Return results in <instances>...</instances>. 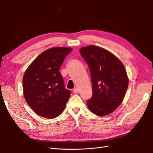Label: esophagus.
I'll list each match as a JSON object with an SVG mask.
<instances>
[{"label": "esophagus", "mask_w": 153, "mask_h": 153, "mask_svg": "<svg viewBox=\"0 0 153 153\" xmlns=\"http://www.w3.org/2000/svg\"><path fill=\"white\" fill-rule=\"evenodd\" d=\"M73 92L75 94H77V93H78V88H75V89H73Z\"/></svg>", "instance_id": "1"}]
</instances>
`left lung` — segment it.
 Listing matches in <instances>:
<instances>
[{
  "label": "left lung",
  "instance_id": "left-lung-1",
  "mask_svg": "<svg viewBox=\"0 0 153 153\" xmlns=\"http://www.w3.org/2000/svg\"><path fill=\"white\" fill-rule=\"evenodd\" d=\"M89 66L92 96L87 107L99 116L112 113L122 103L128 87L126 71L119 59L103 48L91 45L80 48Z\"/></svg>",
  "mask_w": 153,
  "mask_h": 153
}]
</instances>
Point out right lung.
Listing matches in <instances>:
<instances>
[{"mask_svg": "<svg viewBox=\"0 0 153 153\" xmlns=\"http://www.w3.org/2000/svg\"><path fill=\"white\" fill-rule=\"evenodd\" d=\"M72 51L67 47L47 50L37 57L23 77L25 99L39 116L53 119L61 115L70 97L59 69Z\"/></svg>", "mask_w": 153, "mask_h": 153, "instance_id": "add662e5", "label": "right lung"}]
</instances>
